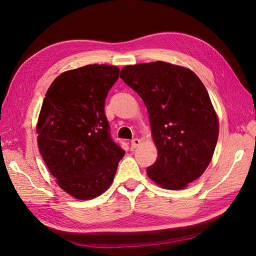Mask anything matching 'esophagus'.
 Segmentation results:
<instances>
[{"instance_id": "1", "label": "esophagus", "mask_w": 256, "mask_h": 256, "mask_svg": "<svg viewBox=\"0 0 256 256\" xmlns=\"http://www.w3.org/2000/svg\"><path fill=\"white\" fill-rule=\"evenodd\" d=\"M140 144H141V140H140V138H133V140L131 141V146H132V148H138V146H140Z\"/></svg>"}]
</instances>
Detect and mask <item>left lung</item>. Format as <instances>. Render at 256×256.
I'll return each instance as SVG.
<instances>
[{"label": "left lung", "mask_w": 256, "mask_h": 256, "mask_svg": "<svg viewBox=\"0 0 256 256\" xmlns=\"http://www.w3.org/2000/svg\"><path fill=\"white\" fill-rule=\"evenodd\" d=\"M120 78L148 113L158 160L148 176L162 188H186L205 172L220 133L206 87L189 68L164 62L125 66Z\"/></svg>", "instance_id": "8db88e82"}]
</instances>
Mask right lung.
Wrapping results in <instances>:
<instances>
[{
  "label": "right lung",
  "instance_id": "add662e5",
  "mask_svg": "<svg viewBox=\"0 0 256 256\" xmlns=\"http://www.w3.org/2000/svg\"><path fill=\"white\" fill-rule=\"evenodd\" d=\"M120 69L87 64L59 75L46 92L36 141L56 182L78 200L100 196L112 184L125 151L113 142L105 98Z\"/></svg>",
  "mask_w": 256,
  "mask_h": 256
}]
</instances>
